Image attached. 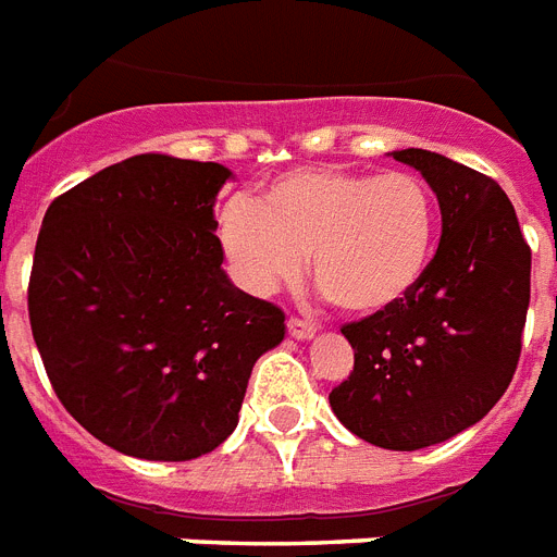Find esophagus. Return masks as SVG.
<instances>
[{
    "instance_id": "esophagus-1",
    "label": "esophagus",
    "mask_w": 557,
    "mask_h": 557,
    "mask_svg": "<svg viewBox=\"0 0 557 557\" xmlns=\"http://www.w3.org/2000/svg\"><path fill=\"white\" fill-rule=\"evenodd\" d=\"M318 332V325L311 323V320H302V318H288V334L297 337V341H311Z\"/></svg>"
}]
</instances>
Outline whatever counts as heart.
I'll use <instances>...</instances> for the list:
<instances>
[{"label":"heart","instance_id":"b5f03b06","mask_svg":"<svg viewBox=\"0 0 557 557\" xmlns=\"http://www.w3.org/2000/svg\"><path fill=\"white\" fill-rule=\"evenodd\" d=\"M437 234V202L409 171L294 169L257 202L234 197L216 239L234 280L251 294L297 283L311 255L320 292L349 314H381L423 280Z\"/></svg>","mask_w":557,"mask_h":557}]
</instances>
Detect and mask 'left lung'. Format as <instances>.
Segmentation results:
<instances>
[{
    "mask_svg": "<svg viewBox=\"0 0 557 557\" xmlns=\"http://www.w3.org/2000/svg\"><path fill=\"white\" fill-rule=\"evenodd\" d=\"M395 160L437 194L441 246L406 300L343 325L355 369L329 404L357 437L414 451L478 423L512 383L532 251L492 176L423 148Z\"/></svg>",
    "mask_w": 557,
    "mask_h": 557,
    "instance_id": "8db88e82",
    "label": "left lung"
}]
</instances>
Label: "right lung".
Returning a JSON list of instances; mask_svg holds the SVG:
<instances>
[{
	"mask_svg": "<svg viewBox=\"0 0 557 557\" xmlns=\"http://www.w3.org/2000/svg\"><path fill=\"white\" fill-rule=\"evenodd\" d=\"M232 171L139 153L48 206L28 314L53 392L111 449L191 460L237 426L280 306L223 271L214 197Z\"/></svg>",
	"mask_w": 557,
	"mask_h": 557,
	"instance_id": "obj_1",
	"label": "right lung"
}]
</instances>
